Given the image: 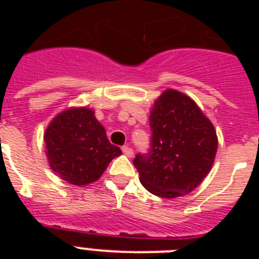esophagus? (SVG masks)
<instances>
[{"mask_svg":"<svg viewBox=\"0 0 259 259\" xmlns=\"http://www.w3.org/2000/svg\"><path fill=\"white\" fill-rule=\"evenodd\" d=\"M122 150L123 153H124V155H127L128 158H131L132 155H134V150H132V148H130V146H123Z\"/></svg>","mask_w":259,"mask_h":259,"instance_id":"obj_1","label":"esophagus"}]
</instances>
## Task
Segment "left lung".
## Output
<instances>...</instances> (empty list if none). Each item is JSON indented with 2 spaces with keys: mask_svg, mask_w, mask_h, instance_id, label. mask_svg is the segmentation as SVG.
Segmentation results:
<instances>
[{
  "mask_svg": "<svg viewBox=\"0 0 259 259\" xmlns=\"http://www.w3.org/2000/svg\"><path fill=\"white\" fill-rule=\"evenodd\" d=\"M149 125V150L134 159L141 184L163 198L191 193L214 163L218 148L214 125L193 100L174 89L155 101Z\"/></svg>",
  "mask_w": 259,
  "mask_h": 259,
  "instance_id": "8db88e82",
  "label": "left lung"
}]
</instances>
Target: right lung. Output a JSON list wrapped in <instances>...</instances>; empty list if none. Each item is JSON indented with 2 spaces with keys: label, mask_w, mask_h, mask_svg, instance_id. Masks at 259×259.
I'll return each instance as SVG.
<instances>
[{
  "label": "right lung",
  "mask_w": 259,
  "mask_h": 259,
  "mask_svg": "<svg viewBox=\"0 0 259 259\" xmlns=\"http://www.w3.org/2000/svg\"><path fill=\"white\" fill-rule=\"evenodd\" d=\"M52 170L74 185L93 183L111 159L122 154L110 144L105 128L87 107L68 109L53 119L44 136Z\"/></svg>",
  "instance_id": "add662e5"
}]
</instances>
